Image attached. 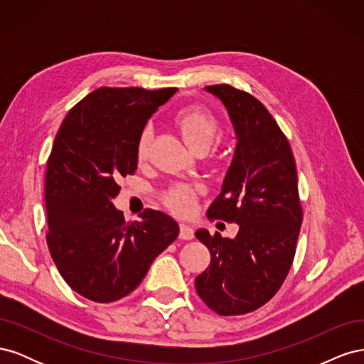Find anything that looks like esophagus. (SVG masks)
Masks as SVG:
<instances>
[{"mask_svg":"<svg viewBox=\"0 0 364 364\" xmlns=\"http://www.w3.org/2000/svg\"><path fill=\"white\" fill-rule=\"evenodd\" d=\"M179 238H181V240H193V238H194V230H193V228H190L188 225L182 223V225H181V230H179Z\"/></svg>","mask_w":364,"mask_h":364,"instance_id":"1","label":"esophagus"}]
</instances>
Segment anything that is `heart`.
<instances>
[{
    "mask_svg": "<svg viewBox=\"0 0 364 364\" xmlns=\"http://www.w3.org/2000/svg\"><path fill=\"white\" fill-rule=\"evenodd\" d=\"M174 123L181 130L183 139L193 150L209 147L220 134V123L217 117L199 106H188L174 115ZM153 130L150 126L144 127L136 142V159L139 164L146 162L150 155ZM199 190L190 185H174L165 193L164 202L173 211L188 214L194 209L196 197Z\"/></svg>",
    "mask_w": 364,
    "mask_h": 364,
    "instance_id": "b5f03b06",
    "label": "heart"
}]
</instances>
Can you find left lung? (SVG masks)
<instances>
[{
  "label": "left lung",
  "instance_id": "obj_1",
  "mask_svg": "<svg viewBox=\"0 0 364 364\" xmlns=\"http://www.w3.org/2000/svg\"><path fill=\"white\" fill-rule=\"evenodd\" d=\"M228 109L238 138L209 220L240 226L234 240L199 229L211 264L196 278L200 299L220 316L258 310L290 272L302 225L297 171L287 136L259 100L230 85L205 86Z\"/></svg>",
  "mask_w": 364,
  "mask_h": 364
}]
</instances>
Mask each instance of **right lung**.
<instances>
[{"label":"right lung","instance_id":"1","mask_svg":"<svg viewBox=\"0 0 364 364\" xmlns=\"http://www.w3.org/2000/svg\"><path fill=\"white\" fill-rule=\"evenodd\" d=\"M178 87H98L77 103L47 161V245L59 273L86 299L109 304L134 291L179 235L171 217L144 209L126 222L112 199L134 174L147 119Z\"/></svg>","mask_w":364,"mask_h":364}]
</instances>
